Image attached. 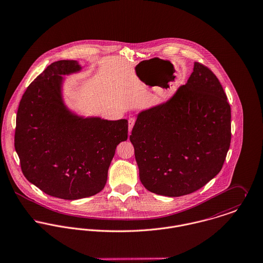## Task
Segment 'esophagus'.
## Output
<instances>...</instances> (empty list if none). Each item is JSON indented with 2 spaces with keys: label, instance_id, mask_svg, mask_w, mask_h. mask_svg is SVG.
<instances>
[{
  "label": "esophagus",
  "instance_id": "34e87169",
  "mask_svg": "<svg viewBox=\"0 0 263 263\" xmlns=\"http://www.w3.org/2000/svg\"><path fill=\"white\" fill-rule=\"evenodd\" d=\"M134 124H135V119L132 117L129 118V120H128V128H129V134L131 133V130H132V128H133Z\"/></svg>",
  "mask_w": 263,
  "mask_h": 263
}]
</instances>
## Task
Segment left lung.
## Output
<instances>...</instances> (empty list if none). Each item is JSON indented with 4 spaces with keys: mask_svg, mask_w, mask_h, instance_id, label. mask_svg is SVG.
Here are the masks:
<instances>
[{
    "mask_svg": "<svg viewBox=\"0 0 263 263\" xmlns=\"http://www.w3.org/2000/svg\"><path fill=\"white\" fill-rule=\"evenodd\" d=\"M130 141L149 192L180 197L203 187L222 170L231 142V108L217 77L195 62L171 99L138 113Z\"/></svg>",
    "mask_w": 263,
    "mask_h": 263,
    "instance_id": "1",
    "label": "left lung"
}]
</instances>
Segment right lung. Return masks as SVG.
I'll use <instances>...</instances> for the list:
<instances>
[{"label": "right lung", "instance_id": "obj_1", "mask_svg": "<svg viewBox=\"0 0 263 263\" xmlns=\"http://www.w3.org/2000/svg\"><path fill=\"white\" fill-rule=\"evenodd\" d=\"M81 70L77 60L48 65L24 92L15 131L23 175L45 194L70 201L104 189L116 147L128 138L126 119L83 117L67 108L62 76Z\"/></svg>", "mask_w": 263, "mask_h": 263}]
</instances>
